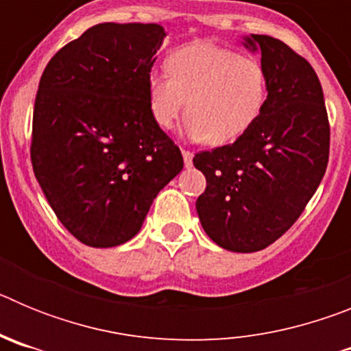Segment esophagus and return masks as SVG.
<instances>
[{
	"mask_svg": "<svg viewBox=\"0 0 351 351\" xmlns=\"http://www.w3.org/2000/svg\"><path fill=\"white\" fill-rule=\"evenodd\" d=\"M182 158H184V167H186V169H190V167L193 165V153H190V151H186V149H182Z\"/></svg>",
	"mask_w": 351,
	"mask_h": 351,
	"instance_id": "obj_1",
	"label": "esophagus"
}]
</instances>
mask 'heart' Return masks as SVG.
Segmentation results:
<instances>
[{
	"label": "heart",
	"instance_id": "b5f03b06",
	"mask_svg": "<svg viewBox=\"0 0 351 351\" xmlns=\"http://www.w3.org/2000/svg\"><path fill=\"white\" fill-rule=\"evenodd\" d=\"M147 100L160 128H173L186 108L184 132L191 141L228 144L255 123L265 100V75L255 60L214 43H190L169 56L167 75H149Z\"/></svg>",
	"mask_w": 351,
	"mask_h": 351
}]
</instances>
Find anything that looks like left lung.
Segmentation results:
<instances>
[{
	"mask_svg": "<svg viewBox=\"0 0 351 351\" xmlns=\"http://www.w3.org/2000/svg\"><path fill=\"white\" fill-rule=\"evenodd\" d=\"M262 54L267 98L234 144L195 154L207 188L197 200L206 234L223 250L253 253L290 228L328 161L327 108L311 64L267 35L244 36Z\"/></svg>",
	"mask_w": 351,
	"mask_h": 351,
	"instance_id": "1",
	"label": "left lung"
}]
</instances>
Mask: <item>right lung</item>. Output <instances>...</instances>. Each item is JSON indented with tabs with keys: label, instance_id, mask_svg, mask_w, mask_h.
<instances>
[{
	"label": "right lung",
	"instance_id": "obj_1",
	"mask_svg": "<svg viewBox=\"0 0 351 351\" xmlns=\"http://www.w3.org/2000/svg\"><path fill=\"white\" fill-rule=\"evenodd\" d=\"M165 36L160 24H96L42 73L33 172L58 219L86 246L114 247L137 235L156 195L184 165L147 100Z\"/></svg>",
	"mask_w": 351,
	"mask_h": 351
}]
</instances>
